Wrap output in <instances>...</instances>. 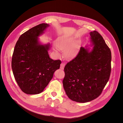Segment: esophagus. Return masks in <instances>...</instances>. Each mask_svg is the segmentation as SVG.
I'll use <instances>...</instances> for the list:
<instances>
[{"label":"esophagus","instance_id":"esophagus-1","mask_svg":"<svg viewBox=\"0 0 123 123\" xmlns=\"http://www.w3.org/2000/svg\"><path fill=\"white\" fill-rule=\"evenodd\" d=\"M65 64H64V63H62V64H61V66H60V68L61 69H64V67H65Z\"/></svg>","mask_w":123,"mask_h":123}]
</instances>
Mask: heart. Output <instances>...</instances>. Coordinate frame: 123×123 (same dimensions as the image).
<instances>
[{
	"mask_svg": "<svg viewBox=\"0 0 123 123\" xmlns=\"http://www.w3.org/2000/svg\"><path fill=\"white\" fill-rule=\"evenodd\" d=\"M74 39L73 37L68 36L60 37L57 41V44L58 47L62 49H65L66 48L70 46L74 42ZM74 49H70L67 51L66 55L68 56H71L73 53Z\"/></svg>",
	"mask_w": 123,
	"mask_h": 123,
	"instance_id": "1",
	"label": "heart"
}]
</instances>
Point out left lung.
<instances>
[{
  "label": "left lung",
  "mask_w": 123,
  "mask_h": 123,
  "mask_svg": "<svg viewBox=\"0 0 123 123\" xmlns=\"http://www.w3.org/2000/svg\"><path fill=\"white\" fill-rule=\"evenodd\" d=\"M90 48L81 47L75 58L65 66L63 86L68 98L79 103L91 101L100 95L111 73V53L99 33H90Z\"/></svg>",
  "instance_id": "obj_1"
}]
</instances>
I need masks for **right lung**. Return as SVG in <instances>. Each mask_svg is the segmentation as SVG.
<instances>
[{
    "label": "right lung",
    "instance_id": "obj_1",
    "mask_svg": "<svg viewBox=\"0 0 123 123\" xmlns=\"http://www.w3.org/2000/svg\"><path fill=\"white\" fill-rule=\"evenodd\" d=\"M49 25L41 24L21 35L15 44L12 69L21 90L28 94L42 92L60 67V60H53L48 50L50 44H42L38 37Z\"/></svg>",
    "mask_w": 123,
    "mask_h": 123
}]
</instances>
